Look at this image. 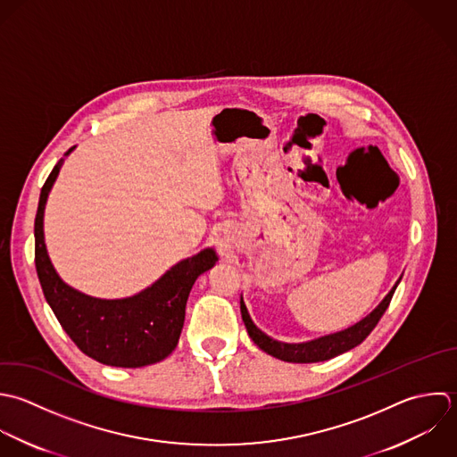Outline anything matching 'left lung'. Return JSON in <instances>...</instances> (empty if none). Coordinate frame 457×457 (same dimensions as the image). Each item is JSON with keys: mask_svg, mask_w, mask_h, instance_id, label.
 <instances>
[{"mask_svg": "<svg viewBox=\"0 0 457 457\" xmlns=\"http://www.w3.org/2000/svg\"><path fill=\"white\" fill-rule=\"evenodd\" d=\"M397 287H394V290L385 297V301L369 315L365 317L361 322H358L356 326L319 338L315 342L310 344H301V345H288V344H279L272 338H269L267 335H263L251 320L247 308L244 304V301H240V312H242V320L247 328V333L251 337V340L267 354L281 360V361H288V363H317V361H326L331 360L338 354H344L351 349H354L356 345H360L378 326V322L381 320V317L385 315V312L390 306V301L394 297Z\"/></svg>", "mask_w": 457, "mask_h": 457, "instance_id": "left-lung-1", "label": "left lung"}]
</instances>
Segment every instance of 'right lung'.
I'll use <instances>...</instances> for the list:
<instances>
[{
	"label": "right lung",
	"mask_w": 457,
	"mask_h": 457,
	"mask_svg": "<svg viewBox=\"0 0 457 457\" xmlns=\"http://www.w3.org/2000/svg\"><path fill=\"white\" fill-rule=\"evenodd\" d=\"M71 151L72 147L65 154ZM62 162L63 158L42 185L33 228L35 269L44 297L63 331L88 358L124 369L158 363L176 349L192 285L213 267L217 256L212 249H204L179 262L151 288L129 299L101 301L72 290L56 276L42 233L44 204Z\"/></svg>",
	"instance_id": "right-lung-1"
}]
</instances>
